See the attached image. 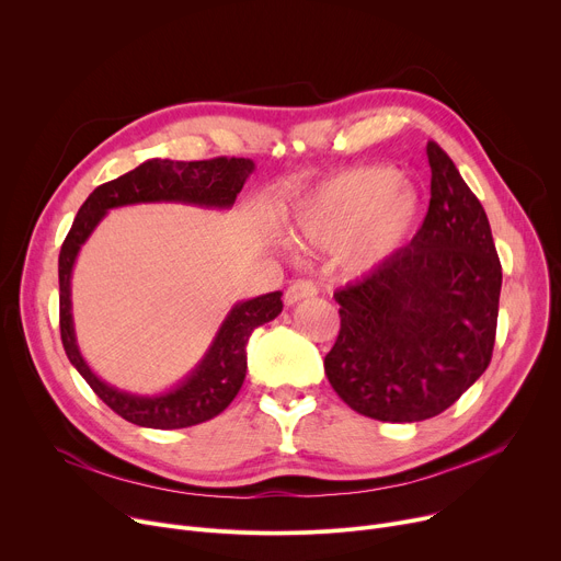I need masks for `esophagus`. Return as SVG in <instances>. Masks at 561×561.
Segmentation results:
<instances>
[{
	"label": "esophagus",
	"mask_w": 561,
	"mask_h": 561,
	"mask_svg": "<svg viewBox=\"0 0 561 561\" xmlns=\"http://www.w3.org/2000/svg\"><path fill=\"white\" fill-rule=\"evenodd\" d=\"M316 293H318V288H316L313 282H309V279H297V282H293V284L286 288L284 302H286L288 307H293V305H297V302L307 300V297H313Z\"/></svg>",
	"instance_id": "obj_1"
}]
</instances>
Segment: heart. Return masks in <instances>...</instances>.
I'll return each instance as SVG.
<instances>
[{
  "instance_id": "b5f03b06",
  "label": "heart",
  "mask_w": 561,
  "mask_h": 561,
  "mask_svg": "<svg viewBox=\"0 0 561 561\" xmlns=\"http://www.w3.org/2000/svg\"><path fill=\"white\" fill-rule=\"evenodd\" d=\"M422 220L420 194L390 167H363L335 175L295 205L290 243L339 252L350 275L379 271L410 241Z\"/></svg>"
}]
</instances>
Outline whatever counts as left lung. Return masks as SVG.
I'll list each match as a JSON object with an SVG mask.
<instances>
[{
	"instance_id": "left-lung-1",
	"label": "left lung",
	"mask_w": 561,
	"mask_h": 561,
	"mask_svg": "<svg viewBox=\"0 0 561 561\" xmlns=\"http://www.w3.org/2000/svg\"><path fill=\"white\" fill-rule=\"evenodd\" d=\"M424 226L388 264L335 290L339 341L324 356L331 388L379 422H422L469 390L492 360L501 261L490 220L454 160L426 144Z\"/></svg>"
}]
</instances>
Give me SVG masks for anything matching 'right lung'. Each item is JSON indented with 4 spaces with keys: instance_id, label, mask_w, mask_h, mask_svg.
Listing matches in <instances>:
<instances>
[{
    "instance_id": "1",
    "label": "right lung",
    "mask_w": 561,
    "mask_h": 561,
    "mask_svg": "<svg viewBox=\"0 0 561 561\" xmlns=\"http://www.w3.org/2000/svg\"><path fill=\"white\" fill-rule=\"evenodd\" d=\"M254 162L245 158H216L203 162L146 160L137 169L110 180L88 196L60 248V339L69 363L99 394V399L126 422L144 428H186L203 424L226 410L243 386L248 369V341L256 327L282 313V290L237 302L220 322L196 367L173 388L156 394H137L105 383L88 365L77 341L71 313V273L85 241L110 209L128 205L175 203L201 209H230L252 175Z\"/></svg>"
}]
</instances>
